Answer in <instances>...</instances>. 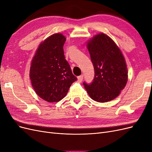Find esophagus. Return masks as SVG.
<instances>
[{
	"instance_id": "34e87169",
	"label": "esophagus",
	"mask_w": 152,
	"mask_h": 152,
	"mask_svg": "<svg viewBox=\"0 0 152 152\" xmlns=\"http://www.w3.org/2000/svg\"><path fill=\"white\" fill-rule=\"evenodd\" d=\"M83 78H84V75H81L79 76V77H77L78 81H79V82H81L82 81V80H83Z\"/></svg>"
}]
</instances>
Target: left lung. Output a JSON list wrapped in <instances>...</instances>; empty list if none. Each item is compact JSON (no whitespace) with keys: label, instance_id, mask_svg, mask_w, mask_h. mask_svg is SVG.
Segmentation results:
<instances>
[{"label":"left lung","instance_id":"1","mask_svg":"<svg viewBox=\"0 0 152 152\" xmlns=\"http://www.w3.org/2000/svg\"><path fill=\"white\" fill-rule=\"evenodd\" d=\"M94 69V77L90 84L84 82L90 97L104 103L119 95L127 81L125 59L114 41L107 35L99 34L87 43Z\"/></svg>","mask_w":152,"mask_h":152}]
</instances>
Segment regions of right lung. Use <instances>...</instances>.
<instances>
[{
    "mask_svg": "<svg viewBox=\"0 0 152 152\" xmlns=\"http://www.w3.org/2000/svg\"><path fill=\"white\" fill-rule=\"evenodd\" d=\"M61 34L49 37L39 45L31 63L30 77L39 97L48 102H57L66 95L77 78L65 59Z\"/></svg>",
    "mask_w": 152,
    "mask_h": 152,
    "instance_id": "right-lung-1",
    "label": "right lung"
}]
</instances>
